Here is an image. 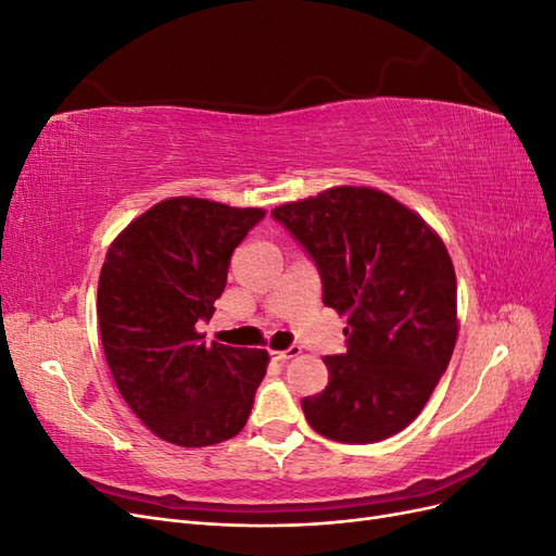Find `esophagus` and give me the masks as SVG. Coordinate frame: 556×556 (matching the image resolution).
I'll use <instances>...</instances> for the list:
<instances>
[{
  "mask_svg": "<svg viewBox=\"0 0 556 556\" xmlns=\"http://www.w3.org/2000/svg\"><path fill=\"white\" fill-rule=\"evenodd\" d=\"M276 362H285V359H292V357H299L301 355V348L299 345H290L288 350H278V352H271Z\"/></svg>",
  "mask_w": 556,
  "mask_h": 556,
  "instance_id": "34e87169",
  "label": "esophagus"
}]
</instances>
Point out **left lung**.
<instances>
[{"label": "left lung", "instance_id": "left-lung-1", "mask_svg": "<svg viewBox=\"0 0 556 556\" xmlns=\"http://www.w3.org/2000/svg\"><path fill=\"white\" fill-rule=\"evenodd\" d=\"M323 278V301L348 315V352L329 384L301 401L308 425L339 443H376L422 413L457 343V278L422 217L374 188H331L271 211Z\"/></svg>", "mask_w": 556, "mask_h": 556}]
</instances>
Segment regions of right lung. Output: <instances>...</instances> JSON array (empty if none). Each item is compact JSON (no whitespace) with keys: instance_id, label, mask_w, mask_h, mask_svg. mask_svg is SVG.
<instances>
[{"instance_id":"add662e5","label":"right lung","mask_w":556,"mask_h":556,"mask_svg":"<svg viewBox=\"0 0 556 556\" xmlns=\"http://www.w3.org/2000/svg\"><path fill=\"white\" fill-rule=\"evenodd\" d=\"M266 213L197 197L164 199L117 237L97 317L111 376L141 422L180 447L237 435L266 374V350L204 343L231 252Z\"/></svg>"}]
</instances>
